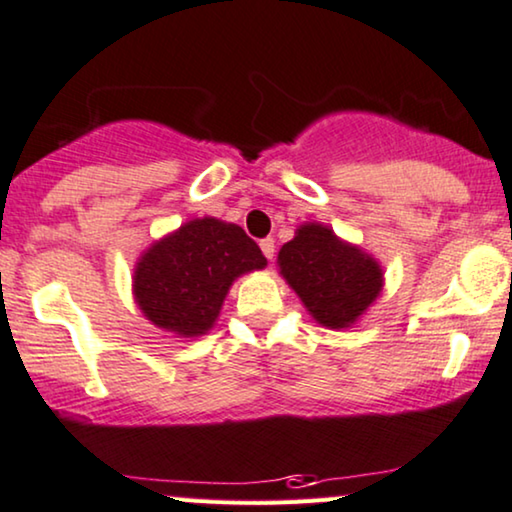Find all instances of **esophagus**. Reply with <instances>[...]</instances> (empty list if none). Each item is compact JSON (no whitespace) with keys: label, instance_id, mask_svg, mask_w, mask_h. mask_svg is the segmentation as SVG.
Masks as SVG:
<instances>
[{"label":"esophagus","instance_id":"1","mask_svg":"<svg viewBox=\"0 0 512 512\" xmlns=\"http://www.w3.org/2000/svg\"><path fill=\"white\" fill-rule=\"evenodd\" d=\"M260 248H262L264 257H267V260H274V252H276V243H274V238H262V241H260Z\"/></svg>","mask_w":512,"mask_h":512}]
</instances>
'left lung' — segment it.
Masks as SVG:
<instances>
[{
    "mask_svg": "<svg viewBox=\"0 0 512 512\" xmlns=\"http://www.w3.org/2000/svg\"><path fill=\"white\" fill-rule=\"evenodd\" d=\"M281 274L325 327H349L381 292L379 264L323 224H304L278 252Z\"/></svg>",
    "mask_w": 512,
    "mask_h": 512,
    "instance_id": "1",
    "label": "left lung"
}]
</instances>
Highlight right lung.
I'll list each match as a JSON object with an SVG mask.
<instances>
[{"label": "right lung", "mask_w": 512, "mask_h": 512, "mask_svg": "<svg viewBox=\"0 0 512 512\" xmlns=\"http://www.w3.org/2000/svg\"><path fill=\"white\" fill-rule=\"evenodd\" d=\"M264 264L260 245L241 227L215 217L192 220L142 255L135 302L163 330L199 337L213 327L234 278Z\"/></svg>", "instance_id": "1"}]
</instances>
